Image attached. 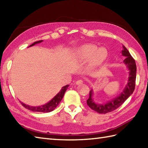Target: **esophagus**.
I'll return each mask as SVG.
<instances>
[{
  "label": "esophagus",
  "mask_w": 148,
  "mask_h": 148,
  "mask_svg": "<svg viewBox=\"0 0 148 148\" xmlns=\"http://www.w3.org/2000/svg\"><path fill=\"white\" fill-rule=\"evenodd\" d=\"M83 83V81L82 79H79L77 80V81L76 82V83L77 85H80V84H82V83Z\"/></svg>",
  "instance_id": "1"
}]
</instances>
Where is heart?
I'll return each mask as SVG.
<instances>
[{"label":"heart","instance_id":"obj_1","mask_svg":"<svg viewBox=\"0 0 148 148\" xmlns=\"http://www.w3.org/2000/svg\"><path fill=\"white\" fill-rule=\"evenodd\" d=\"M74 56L79 60L90 59L91 66H98L106 60L107 52L105 48H98L96 45H85L77 48L74 52Z\"/></svg>","mask_w":148,"mask_h":148}]
</instances>
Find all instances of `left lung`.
Masks as SVG:
<instances>
[{"instance_id":"8db88e82","label":"left lung","mask_w":148,"mask_h":148,"mask_svg":"<svg viewBox=\"0 0 148 148\" xmlns=\"http://www.w3.org/2000/svg\"><path fill=\"white\" fill-rule=\"evenodd\" d=\"M122 54L125 56V59L123 60V63L127 66L129 70V77L127 83L123 89V92L119 96L114 98L113 100L103 104H97L92 99L93 90L91 89L89 92V98L87 100L88 106L94 111H96L100 114H106L114 111L115 109L122 106L127 99L132 95L135 88L136 81V66L135 61L131 56L127 48L123 45V50Z\"/></svg>"}]
</instances>
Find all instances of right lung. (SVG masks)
Returning <instances> with one entry per match:
<instances>
[{
	"mask_svg": "<svg viewBox=\"0 0 148 148\" xmlns=\"http://www.w3.org/2000/svg\"><path fill=\"white\" fill-rule=\"evenodd\" d=\"M42 41V40H41V41H36L34 42L33 44H32L29 47H32L35 45L37 43H40ZM69 85H67L64 86L63 87H62L61 90H60V92H59L58 95H56V96H55L52 100H51L50 101H48L47 103L42 105V106H28V105H26L25 103H23V102H21L22 106L25 107L26 109H27L29 111H34V112H51L54 110L57 106L59 105V103H60L61 100L63 97L64 95H65V91L66 90L67 88H68Z\"/></svg>",
	"mask_w": 148,
	"mask_h": 148,
	"instance_id": "1",
	"label": "right lung"
}]
</instances>
